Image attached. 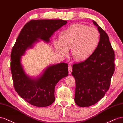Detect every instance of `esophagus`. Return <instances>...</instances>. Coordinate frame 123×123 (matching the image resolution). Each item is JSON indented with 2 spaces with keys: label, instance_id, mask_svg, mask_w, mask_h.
I'll return each instance as SVG.
<instances>
[{
  "label": "esophagus",
  "instance_id": "esophagus-1",
  "mask_svg": "<svg viewBox=\"0 0 123 123\" xmlns=\"http://www.w3.org/2000/svg\"><path fill=\"white\" fill-rule=\"evenodd\" d=\"M72 71V66L71 65H69L68 66V72L69 74H71Z\"/></svg>",
  "mask_w": 123,
  "mask_h": 123
}]
</instances>
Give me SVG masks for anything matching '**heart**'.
I'll list each match as a JSON object with an SVG mask.
<instances>
[{
    "label": "heart",
    "instance_id": "heart-1",
    "mask_svg": "<svg viewBox=\"0 0 123 123\" xmlns=\"http://www.w3.org/2000/svg\"><path fill=\"white\" fill-rule=\"evenodd\" d=\"M100 40L96 28L81 24H74L60 34L59 41L55 42L56 49L62 55L66 56L72 49L75 60H86L95 51Z\"/></svg>",
    "mask_w": 123,
    "mask_h": 123
}]
</instances>
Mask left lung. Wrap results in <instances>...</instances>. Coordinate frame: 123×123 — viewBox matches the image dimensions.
Listing matches in <instances>:
<instances>
[{
	"label": "left lung",
	"instance_id": "left-lung-1",
	"mask_svg": "<svg viewBox=\"0 0 123 123\" xmlns=\"http://www.w3.org/2000/svg\"><path fill=\"white\" fill-rule=\"evenodd\" d=\"M93 22L100 33L98 47L89 58L72 66V75L76 81L75 101L81 107L92 106L102 98L114 72V52L108 34Z\"/></svg>",
	"mask_w": 123,
	"mask_h": 123
}]
</instances>
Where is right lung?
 Returning <instances> with one entry per match:
<instances>
[{
	"label": "right lung",
	"instance_id": "add662e5",
	"mask_svg": "<svg viewBox=\"0 0 123 123\" xmlns=\"http://www.w3.org/2000/svg\"><path fill=\"white\" fill-rule=\"evenodd\" d=\"M67 23L62 19L31 20L25 24L17 37L11 54V71L16 92L30 104L38 107L49 106L55 101V87L68 76V64L60 63L49 66L40 76L27 75L21 59L27 49L40 39L48 43L55 31Z\"/></svg>",
	"mask_w": 123,
	"mask_h": 123
}]
</instances>
